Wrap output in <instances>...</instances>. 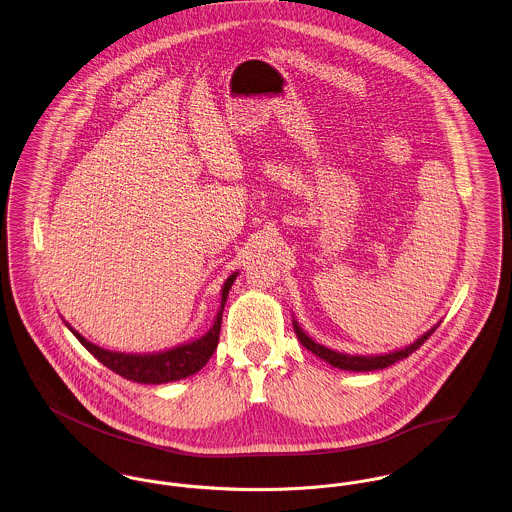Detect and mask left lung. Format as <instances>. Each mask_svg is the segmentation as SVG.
Returning <instances> with one entry per match:
<instances>
[{
  "label": "left lung",
  "instance_id": "left-lung-1",
  "mask_svg": "<svg viewBox=\"0 0 512 512\" xmlns=\"http://www.w3.org/2000/svg\"><path fill=\"white\" fill-rule=\"evenodd\" d=\"M438 325H434L431 331H427L423 337H419L415 343H411L409 347H405V349H401V351H395V353L388 354H378V356H351V354H341L335 353V351H331V349H325L323 345H317L315 341H312L300 327H298V323L294 321V331H296V335H298V341L308 349V351H312L315 356H319V358H323L325 362H329V364H333V366H337V368H343V370H354V372H368V370H382V368H386V366H392L394 362L397 360H403V358H407L409 354L415 353L431 335L434 333V329H436Z\"/></svg>",
  "mask_w": 512,
  "mask_h": 512
}]
</instances>
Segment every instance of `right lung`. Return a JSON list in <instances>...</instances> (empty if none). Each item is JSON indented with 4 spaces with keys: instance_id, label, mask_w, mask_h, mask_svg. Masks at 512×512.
Wrapping results in <instances>:
<instances>
[{
    "instance_id": "1",
    "label": "right lung",
    "mask_w": 512,
    "mask_h": 512,
    "mask_svg": "<svg viewBox=\"0 0 512 512\" xmlns=\"http://www.w3.org/2000/svg\"><path fill=\"white\" fill-rule=\"evenodd\" d=\"M236 273L230 276L222 288V306L220 312L214 319L212 329L200 337L198 341L169 349L165 353L158 354H124L105 351L93 343H89L85 337H81L78 331L72 329V333L78 337L79 343L93 354L99 362H103L107 368L117 372L118 376L140 382V384H165V382H175L181 378H187L191 374L198 372L208 360L212 353L218 347L220 339V329H222V312L224 304L228 300V292L236 280Z\"/></svg>"
}]
</instances>
